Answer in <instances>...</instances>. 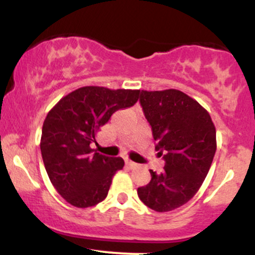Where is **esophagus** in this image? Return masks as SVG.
I'll list each match as a JSON object with an SVG mask.
<instances>
[{
  "label": "esophagus",
  "instance_id": "obj_1",
  "mask_svg": "<svg viewBox=\"0 0 255 255\" xmlns=\"http://www.w3.org/2000/svg\"><path fill=\"white\" fill-rule=\"evenodd\" d=\"M126 165H127L129 169H134V168H136V166H137L136 163L131 162V160H126Z\"/></svg>",
  "mask_w": 255,
  "mask_h": 255
}]
</instances>
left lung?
Wrapping results in <instances>:
<instances>
[{"label":"left lung","mask_w":255,"mask_h":255,"mask_svg":"<svg viewBox=\"0 0 255 255\" xmlns=\"http://www.w3.org/2000/svg\"><path fill=\"white\" fill-rule=\"evenodd\" d=\"M140 104L165 165L160 174L150 170L151 181L137 195L150 209L168 212L188 203L203 184L217 148L216 128L210 114L178 90L141 91Z\"/></svg>","instance_id":"obj_1"}]
</instances>
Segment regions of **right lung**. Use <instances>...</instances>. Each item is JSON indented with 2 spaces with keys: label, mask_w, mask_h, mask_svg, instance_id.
I'll return each instance as SVG.
<instances>
[{
  "label": "right lung",
  "mask_w": 255,
  "mask_h": 255,
  "mask_svg": "<svg viewBox=\"0 0 255 255\" xmlns=\"http://www.w3.org/2000/svg\"><path fill=\"white\" fill-rule=\"evenodd\" d=\"M140 90L85 86L64 96L43 124L40 152L52 186L73 206H95L107 198L121 157L91 148L102 126L115 111L137 102Z\"/></svg>",
  "instance_id": "1"
}]
</instances>
